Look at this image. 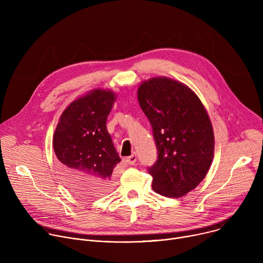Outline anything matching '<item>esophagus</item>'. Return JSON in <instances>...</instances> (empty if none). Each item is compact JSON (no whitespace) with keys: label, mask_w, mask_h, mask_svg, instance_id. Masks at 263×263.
Listing matches in <instances>:
<instances>
[{"label":"esophagus","mask_w":263,"mask_h":263,"mask_svg":"<svg viewBox=\"0 0 263 263\" xmlns=\"http://www.w3.org/2000/svg\"><path fill=\"white\" fill-rule=\"evenodd\" d=\"M136 154H132L131 156H129V157H127V159H126V161H127V163L128 164H130V165H134L135 164V162H136Z\"/></svg>","instance_id":"1"}]
</instances>
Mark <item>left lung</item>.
I'll return each mask as SVG.
<instances>
[{
	"label": "left lung",
	"instance_id": "obj_1",
	"mask_svg": "<svg viewBox=\"0 0 263 263\" xmlns=\"http://www.w3.org/2000/svg\"><path fill=\"white\" fill-rule=\"evenodd\" d=\"M137 97L157 147V160L147 167L153 190L180 198L202 182L212 162L214 135L209 117L191 88L165 77L144 81Z\"/></svg>",
	"mask_w": 263,
	"mask_h": 263
}]
</instances>
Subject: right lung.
Instances as JSON below:
<instances>
[{"instance_id": "add662e5", "label": "right lung", "mask_w": 263, "mask_h": 263, "mask_svg": "<svg viewBox=\"0 0 263 263\" xmlns=\"http://www.w3.org/2000/svg\"><path fill=\"white\" fill-rule=\"evenodd\" d=\"M116 95L96 89L73 101L56 127L53 146L60 173L69 189L82 197H98L114 184L121 158L107 131L106 122Z\"/></svg>"}]
</instances>
